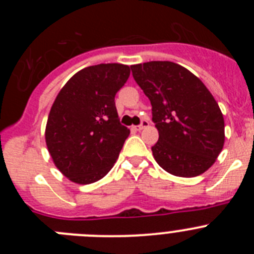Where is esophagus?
Instances as JSON below:
<instances>
[{"mask_svg": "<svg viewBox=\"0 0 254 254\" xmlns=\"http://www.w3.org/2000/svg\"><path fill=\"white\" fill-rule=\"evenodd\" d=\"M147 126H149V121H147V120H142V121H141L140 125L134 126L133 129H134V131H142L143 128H146Z\"/></svg>", "mask_w": 254, "mask_h": 254, "instance_id": "obj_1", "label": "esophagus"}]
</instances>
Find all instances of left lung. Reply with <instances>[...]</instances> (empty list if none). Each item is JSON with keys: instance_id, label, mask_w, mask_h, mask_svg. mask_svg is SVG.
I'll use <instances>...</instances> for the list:
<instances>
[{"instance_id": "obj_1", "label": "left lung", "mask_w": 254, "mask_h": 254, "mask_svg": "<svg viewBox=\"0 0 254 254\" xmlns=\"http://www.w3.org/2000/svg\"><path fill=\"white\" fill-rule=\"evenodd\" d=\"M149 98L159 140L156 163L177 177H197L215 163L224 146V117L207 87L193 73L169 61L131 66Z\"/></svg>"}]
</instances>
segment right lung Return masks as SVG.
Returning a JSON list of instances; mask_svg holds the SVG:
<instances>
[{
  "label": "right lung",
  "instance_id": "add662e5",
  "mask_svg": "<svg viewBox=\"0 0 254 254\" xmlns=\"http://www.w3.org/2000/svg\"><path fill=\"white\" fill-rule=\"evenodd\" d=\"M129 67L102 64L69 78L49 112L46 142L56 167L69 181L90 185L113 168L129 129L121 125L114 96Z\"/></svg>",
  "mask_w": 254,
  "mask_h": 254
}]
</instances>
